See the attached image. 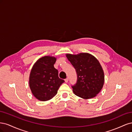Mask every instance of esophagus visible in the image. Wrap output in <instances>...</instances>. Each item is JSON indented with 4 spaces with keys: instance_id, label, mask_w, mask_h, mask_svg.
Returning a JSON list of instances; mask_svg holds the SVG:
<instances>
[{
    "instance_id": "obj_1",
    "label": "esophagus",
    "mask_w": 132,
    "mask_h": 132,
    "mask_svg": "<svg viewBox=\"0 0 132 132\" xmlns=\"http://www.w3.org/2000/svg\"><path fill=\"white\" fill-rule=\"evenodd\" d=\"M68 80H69L68 78H67L65 79V82H68Z\"/></svg>"
}]
</instances>
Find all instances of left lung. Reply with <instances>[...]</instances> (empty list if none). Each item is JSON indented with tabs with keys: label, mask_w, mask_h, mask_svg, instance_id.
Here are the masks:
<instances>
[{
	"label": "left lung",
	"mask_w": 132,
	"mask_h": 132,
	"mask_svg": "<svg viewBox=\"0 0 132 132\" xmlns=\"http://www.w3.org/2000/svg\"><path fill=\"white\" fill-rule=\"evenodd\" d=\"M69 61L75 69L77 81L73 85L75 95L84 99L95 97L104 84V73L98 60L87 53L67 54Z\"/></svg>",
	"instance_id": "8db88e82"
}]
</instances>
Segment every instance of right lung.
Returning <instances> with one entry per match:
<instances>
[{
  "mask_svg": "<svg viewBox=\"0 0 132 132\" xmlns=\"http://www.w3.org/2000/svg\"><path fill=\"white\" fill-rule=\"evenodd\" d=\"M55 62L54 57L45 56L37 60L32 68L29 85L32 93L38 100L46 101L52 98L64 82L58 77V71L54 67Z\"/></svg>",
  "mask_w": 132,
  "mask_h": 132,
  "instance_id": "1",
  "label": "right lung"
}]
</instances>
